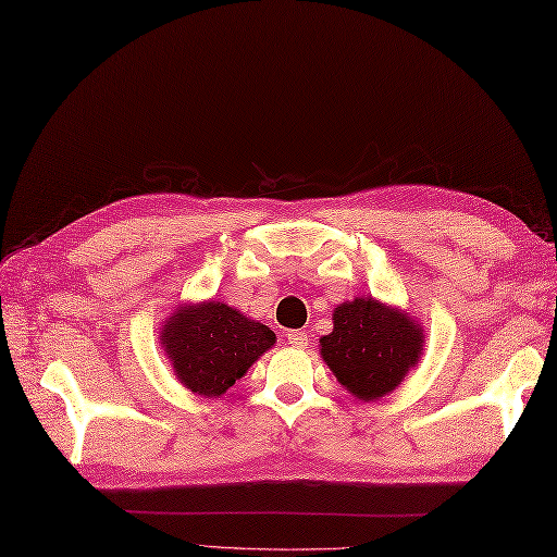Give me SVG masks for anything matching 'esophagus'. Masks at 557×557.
Masks as SVG:
<instances>
[{
  "label": "esophagus",
  "instance_id": "obj_1",
  "mask_svg": "<svg viewBox=\"0 0 557 557\" xmlns=\"http://www.w3.org/2000/svg\"><path fill=\"white\" fill-rule=\"evenodd\" d=\"M287 345L294 347V349H306V347L311 345V337L306 335V333H299V330H297V333H294V330H292V333L287 335Z\"/></svg>",
  "mask_w": 557,
  "mask_h": 557
}]
</instances>
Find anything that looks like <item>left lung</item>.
<instances>
[{"instance_id": "obj_1", "label": "left lung", "mask_w": 557, "mask_h": 557, "mask_svg": "<svg viewBox=\"0 0 557 557\" xmlns=\"http://www.w3.org/2000/svg\"><path fill=\"white\" fill-rule=\"evenodd\" d=\"M423 351L421 325L393 306L371 297L339 304L333 333L321 337V357L339 385L373 401L405 381Z\"/></svg>"}]
</instances>
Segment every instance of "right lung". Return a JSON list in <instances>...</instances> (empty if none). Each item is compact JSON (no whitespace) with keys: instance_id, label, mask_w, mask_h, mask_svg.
<instances>
[{"instance_id":"obj_1","label":"right lung","mask_w":557,"mask_h":557,"mask_svg":"<svg viewBox=\"0 0 557 557\" xmlns=\"http://www.w3.org/2000/svg\"><path fill=\"white\" fill-rule=\"evenodd\" d=\"M176 381L200 397H220L275 345V333L222 301L182 306L160 333Z\"/></svg>"}]
</instances>
